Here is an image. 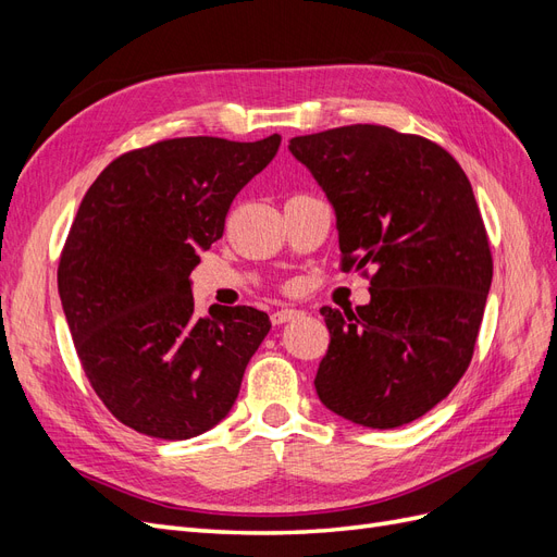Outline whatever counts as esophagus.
<instances>
[{
	"label": "esophagus",
	"instance_id": "34e87169",
	"mask_svg": "<svg viewBox=\"0 0 557 557\" xmlns=\"http://www.w3.org/2000/svg\"><path fill=\"white\" fill-rule=\"evenodd\" d=\"M301 311H297V309H276V311H272V323L274 325H283V323H288V320H295L297 315H299Z\"/></svg>",
	"mask_w": 557,
	"mask_h": 557
}]
</instances>
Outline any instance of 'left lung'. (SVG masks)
<instances>
[{
	"mask_svg": "<svg viewBox=\"0 0 557 557\" xmlns=\"http://www.w3.org/2000/svg\"><path fill=\"white\" fill-rule=\"evenodd\" d=\"M288 148L334 209L342 267H374L369 305L320 309L330 346L315 393L356 425H407L453 391L474 352L493 281L474 190L442 146L383 125Z\"/></svg>",
	"mask_w": 557,
	"mask_h": 557,
	"instance_id": "left-lung-1",
	"label": "left lung"
}]
</instances>
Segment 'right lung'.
Returning a JSON list of instances; mask_svg holds the SVG:
<instances>
[{"mask_svg":"<svg viewBox=\"0 0 557 557\" xmlns=\"http://www.w3.org/2000/svg\"><path fill=\"white\" fill-rule=\"evenodd\" d=\"M278 146V134L166 139L115 158L83 197L58 290L83 372L127 428L183 442L237 401L272 323L252 307L215 305L197 318L190 272Z\"/></svg>","mask_w":557,"mask_h":557,"instance_id":"1","label":"right lung"}]
</instances>
